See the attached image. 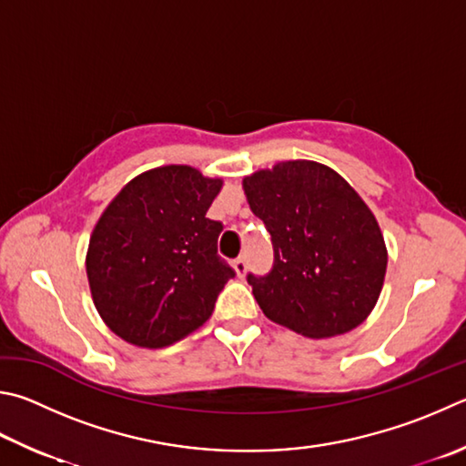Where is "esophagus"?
<instances>
[{
  "label": "esophagus",
  "instance_id": "1",
  "mask_svg": "<svg viewBox=\"0 0 466 466\" xmlns=\"http://www.w3.org/2000/svg\"><path fill=\"white\" fill-rule=\"evenodd\" d=\"M232 267H234V270H236V275H238L240 279H242L244 275H247V258H244V257L236 258Z\"/></svg>",
  "mask_w": 466,
  "mask_h": 466
}]
</instances>
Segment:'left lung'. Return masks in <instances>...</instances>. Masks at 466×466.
Returning <instances> with one entry per match:
<instances>
[{"instance_id": "obj_1", "label": "left lung", "mask_w": 466, "mask_h": 466, "mask_svg": "<svg viewBox=\"0 0 466 466\" xmlns=\"http://www.w3.org/2000/svg\"><path fill=\"white\" fill-rule=\"evenodd\" d=\"M275 248L267 277L248 275L270 321L308 338L357 328L377 306L387 270L383 232L344 177L316 160H281L242 179Z\"/></svg>"}]
</instances>
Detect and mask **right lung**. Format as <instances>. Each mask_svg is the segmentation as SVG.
Segmentation results:
<instances>
[{"label": "right lung", "mask_w": 466, "mask_h": 466, "mask_svg": "<svg viewBox=\"0 0 466 466\" xmlns=\"http://www.w3.org/2000/svg\"><path fill=\"white\" fill-rule=\"evenodd\" d=\"M222 179L189 165L134 177L93 228L86 268L104 324L140 349L204 326L234 270L218 257L222 224L206 218Z\"/></svg>", "instance_id": "obj_1"}]
</instances>
